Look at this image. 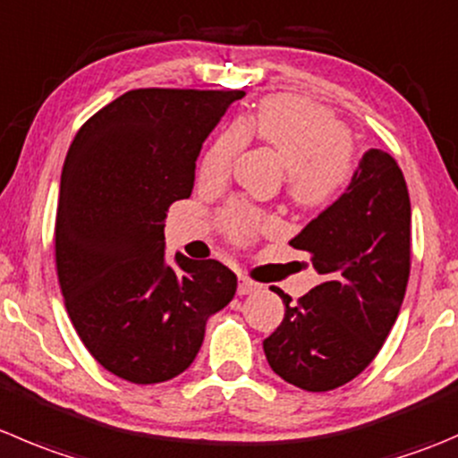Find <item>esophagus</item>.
Masks as SVG:
<instances>
[{"label": "esophagus", "instance_id": "34e87169", "mask_svg": "<svg viewBox=\"0 0 458 458\" xmlns=\"http://www.w3.org/2000/svg\"><path fill=\"white\" fill-rule=\"evenodd\" d=\"M259 291V284L252 282V279L243 277V275H239V286H237V293L239 295H250V293Z\"/></svg>", "mask_w": 458, "mask_h": 458}]
</instances>
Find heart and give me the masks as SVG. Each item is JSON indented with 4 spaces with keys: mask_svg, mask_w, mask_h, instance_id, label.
I'll list each match as a JSON object with an SVG mask.
<instances>
[{
    "mask_svg": "<svg viewBox=\"0 0 458 458\" xmlns=\"http://www.w3.org/2000/svg\"><path fill=\"white\" fill-rule=\"evenodd\" d=\"M243 139H257L277 152L286 165V190L295 203L318 208L331 201L347 181L352 152L347 130L333 114L300 98H268L224 131L201 158V179L219 183L230 174ZM225 233L246 242L261 228V216L243 203L224 212Z\"/></svg>",
    "mask_w": 458,
    "mask_h": 458,
    "instance_id": "1",
    "label": "heart"
}]
</instances>
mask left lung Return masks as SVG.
<instances>
[{
  "label": "left lung",
  "instance_id": "8db88e82",
  "mask_svg": "<svg viewBox=\"0 0 458 458\" xmlns=\"http://www.w3.org/2000/svg\"><path fill=\"white\" fill-rule=\"evenodd\" d=\"M291 246L310 255L322 284L297 304L284 291V319L264 340L270 369L306 392L356 378L387 340L410 279L411 206L405 176L383 149H367L344 194Z\"/></svg>",
  "mask_w": 458,
  "mask_h": 458
}]
</instances>
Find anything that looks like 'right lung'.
<instances>
[{
    "label": "right lung",
    "mask_w": 458,
    "mask_h": 458,
    "mask_svg": "<svg viewBox=\"0 0 458 458\" xmlns=\"http://www.w3.org/2000/svg\"><path fill=\"white\" fill-rule=\"evenodd\" d=\"M243 91L134 89L75 134L60 179L55 264L66 310L93 358L123 380L183 374L210 315L237 291L216 259H165V216L188 199L221 116Z\"/></svg>",
    "instance_id": "1"
}]
</instances>
